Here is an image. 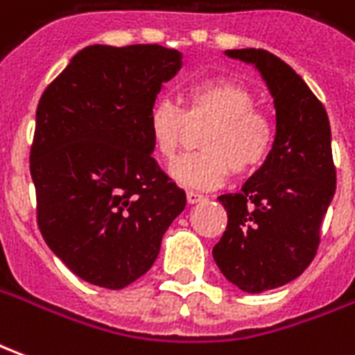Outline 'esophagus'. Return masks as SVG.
<instances>
[{
  "mask_svg": "<svg viewBox=\"0 0 355 355\" xmlns=\"http://www.w3.org/2000/svg\"><path fill=\"white\" fill-rule=\"evenodd\" d=\"M186 200H188V203H201V201H205V196H201V193L198 192H186Z\"/></svg>",
  "mask_w": 355,
  "mask_h": 355,
  "instance_id": "34e87169",
  "label": "esophagus"
}]
</instances>
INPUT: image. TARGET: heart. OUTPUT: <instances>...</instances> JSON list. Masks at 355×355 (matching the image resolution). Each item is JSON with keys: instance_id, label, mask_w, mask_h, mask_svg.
<instances>
[{"instance_id": "b5f03b06", "label": "heart", "mask_w": 355, "mask_h": 355, "mask_svg": "<svg viewBox=\"0 0 355 355\" xmlns=\"http://www.w3.org/2000/svg\"><path fill=\"white\" fill-rule=\"evenodd\" d=\"M207 125L201 152L186 154L171 165V178L190 190H215L234 173L245 177L266 163L275 144V121L257 106L251 89L238 81L207 78L190 83L182 106L157 98L148 110V135L155 154L169 163L188 129Z\"/></svg>"}]
</instances>
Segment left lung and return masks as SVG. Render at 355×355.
Segmentation results:
<instances>
[{
    "label": "left lung",
    "mask_w": 355,
    "mask_h": 355,
    "mask_svg": "<svg viewBox=\"0 0 355 355\" xmlns=\"http://www.w3.org/2000/svg\"><path fill=\"white\" fill-rule=\"evenodd\" d=\"M259 68L275 104L272 154L241 192L218 198L228 215L213 247L224 277L245 293L282 287L310 266L336 190L331 125L321 101L287 62L264 49L226 51Z\"/></svg>",
    "instance_id": "1"
}]
</instances>
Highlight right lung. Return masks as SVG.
<instances>
[{
  "label": "right lung",
  "instance_id": "obj_1",
  "mask_svg": "<svg viewBox=\"0 0 355 355\" xmlns=\"http://www.w3.org/2000/svg\"><path fill=\"white\" fill-rule=\"evenodd\" d=\"M178 68L180 53L162 45H89L40 98L30 148L37 226L83 282L123 289L139 279L184 211L146 127Z\"/></svg>",
  "mask_w": 355,
  "mask_h": 355
}]
</instances>
